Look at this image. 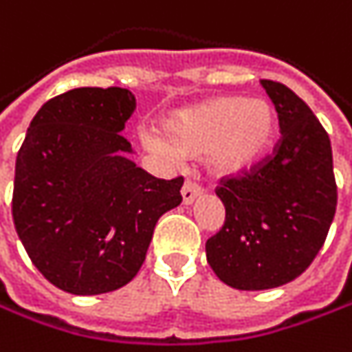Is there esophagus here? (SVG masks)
Wrapping results in <instances>:
<instances>
[{
  "mask_svg": "<svg viewBox=\"0 0 352 352\" xmlns=\"http://www.w3.org/2000/svg\"><path fill=\"white\" fill-rule=\"evenodd\" d=\"M200 186L196 184L194 180H186L184 186H182V200H184V204H192L198 196H200Z\"/></svg>",
  "mask_w": 352,
  "mask_h": 352,
  "instance_id": "34e87169",
  "label": "esophagus"
}]
</instances>
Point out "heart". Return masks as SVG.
Segmentation results:
<instances>
[{"label": "heart", "instance_id": "obj_1", "mask_svg": "<svg viewBox=\"0 0 352 352\" xmlns=\"http://www.w3.org/2000/svg\"><path fill=\"white\" fill-rule=\"evenodd\" d=\"M275 131V113L259 98L221 97L168 115L156 148L210 156L218 172H236L265 150Z\"/></svg>", "mask_w": 352, "mask_h": 352}]
</instances>
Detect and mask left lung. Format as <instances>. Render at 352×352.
Listing matches in <instances>:
<instances>
[{
  "label": "left lung",
  "mask_w": 352,
  "mask_h": 352,
  "mask_svg": "<svg viewBox=\"0 0 352 352\" xmlns=\"http://www.w3.org/2000/svg\"><path fill=\"white\" fill-rule=\"evenodd\" d=\"M275 104L281 138L272 154L221 176L216 194L226 221L206 241L208 263L230 287H279L307 270L337 210L329 134L303 98L261 79Z\"/></svg>",
  "instance_id": "1"
}]
</instances>
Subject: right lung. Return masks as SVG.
<instances>
[{"label":"right lung","mask_w":352,"mask_h":352,"mask_svg":"<svg viewBox=\"0 0 352 352\" xmlns=\"http://www.w3.org/2000/svg\"><path fill=\"white\" fill-rule=\"evenodd\" d=\"M134 109L120 87L67 91L33 116L17 152V236L45 279L67 293L126 285L158 218L182 202V176L162 180L126 158L131 142L120 131Z\"/></svg>","instance_id":"right-lung-1"}]
</instances>
